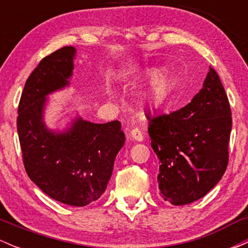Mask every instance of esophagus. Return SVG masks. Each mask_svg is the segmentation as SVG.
<instances>
[{
  "label": "esophagus",
  "mask_w": 248,
  "mask_h": 248,
  "mask_svg": "<svg viewBox=\"0 0 248 248\" xmlns=\"http://www.w3.org/2000/svg\"><path fill=\"white\" fill-rule=\"evenodd\" d=\"M130 138H132L133 140L141 142L142 140H143V133L141 132L140 128L135 127V128H133L132 130H130Z\"/></svg>",
  "instance_id": "obj_1"
}]
</instances>
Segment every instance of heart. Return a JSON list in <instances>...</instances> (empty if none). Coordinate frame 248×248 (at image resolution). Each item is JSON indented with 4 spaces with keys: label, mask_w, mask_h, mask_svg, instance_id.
Returning <instances> with one entry per match:
<instances>
[{
    "label": "heart",
    "mask_w": 248,
    "mask_h": 248,
    "mask_svg": "<svg viewBox=\"0 0 248 248\" xmlns=\"http://www.w3.org/2000/svg\"><path fill=\"white\" fill-rule=\"evenodd\" d=\"M146 77H152L149 85V96L155 100L162 99L166 94L168 87V75L163 71L157 69H148L143 73Z\"/></svg>",
    "instance_id": "1"
}]
</instances>
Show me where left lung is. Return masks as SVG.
<instances>
[{"label": "left lung", "mask_w": 248, "mask_h": 248, "mask_svg": "<svg viewBox=\"0 0 248 248\" xmlns=\"http://www.w3.org/2000/svg\"><path fill=\"white\" fill-rule=\"evenodd\" d=\"M147 118L164 201L186 205L204 197L229 163L231 108L218 73L210 67L202 90L186 107Z\"/></svg>", "instance_id": "1"}]
</instances>
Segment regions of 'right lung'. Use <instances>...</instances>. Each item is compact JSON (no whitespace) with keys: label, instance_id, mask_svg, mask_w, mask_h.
Wrapping results in <instances>:
<instances>
[{"label":"right lung","instance_id":"1","mask_svg":"<svg viewBox=\"0 0 248 248\" xmlns=\"http://www.w3.org/2000/svg\"><path fill=\"white\" fill-rule=\"evenodd\" d=\"M76 49L64 46L43 58L22 93L17 132L25 171L43 192L71 206L100 198L124 143L120 121L93 124L77 116L62 132L46 127L47 95L70 84Z\"/></svg>","mask_w":248,"mask_h":248}]
</instances>
